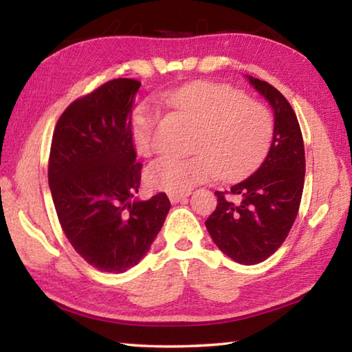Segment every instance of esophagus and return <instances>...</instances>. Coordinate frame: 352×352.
I'll return each mask as SVG.
<instances>
[{
  "label": "esophagus",
  "instance_id": "esophagus-1",
  "mask_svg": "<svg viewBox=\"0 0 352 352\" xmlns=\"http://www.w3.org/2000/svg\"><path fill=\"white\" fill-rule=\"evenodd\" d=\"M189 195V192H183V194H177V192H172L169 194V200L172 201V204H178V201L184 200Z\"/></svg>",
  "mask_w": 352,
  "mask_h": 352
}]
</instances>
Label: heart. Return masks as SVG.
<instances>
[{"label": "heart", "instance_id": "heart-1", "mask_svg": "<svg viewBox=\"0 0 352 352\" xmlns=\"http://www.w3.org/2000/svg\"><path fill=\"white\" fill-rule=\"evenodd\" d=\"M168 104L184 121L199 126L190 158L160 157L147 166L151 188L183 194L219 172L226 177L248 170L265 153L273 136V116L267 107L241 91L212 82L190 83L166 94ZM160 118L142 105L132 119L136 152L148 157L158 146Z\"/></svg>", "mask_w": 352, "mask_h": 352}]
</instances>
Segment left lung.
<instances>
[{
    "label": "left lung",
    "mask_w": 352,
    "mask_h": 352,
    "mask_svg": "<svg viewBox=\"0 0 352 352\" xmlns=\"http://www.w3.org/2000/svg\"><path fill=\"white\" fill-rule=\"evenodd\" d=\"M275 113L270 151L252 175L216 190L217 206L206 228L222 252L254 265L283 245L300 210L305 188V142L294 109L275 87L248 76Z\"/></svg>",
    "instance_id": "left-lung-1"
}]
</instances>
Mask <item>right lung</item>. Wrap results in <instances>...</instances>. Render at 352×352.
<instances>
[{
  "label": "right lung",
  "instance_id": "add662e5",
  "mask_svg": "<svg viewBox=\"0 0 352 352\" xmlns=\"http://www.w3.org/2000/svg\"><path fill=\"white\" fill-rule=\"evenodd\" d=\"M141 82L113 79L67 107L52 135L47 182L58 222L94 269L122 273L144 258L170 210L168 195L136 200L141 163L132 107Z\"/></svg>",
  "mask_w": 352,
  "mask_h": 352
}]
</instances>
